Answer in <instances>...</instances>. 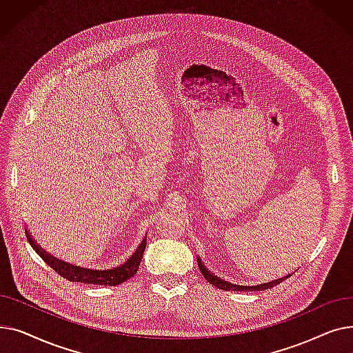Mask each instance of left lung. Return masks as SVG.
Returning <instances> with one entry per match:
<instances>
[{
    "label": "left lung",
    "instance_id": "left-lung-1",
    "mask_svg": "<svg viewBox=\"0 0 353 353\" xmlns=\"http://www.w3.org/2000/svg\"><path fill=\"white\" fill-rule=\"evenodd\" d=\"M197 265H199V269H200L201 274L205 276V279H206L209 283H212L213 286H216V288H219V289H221V290H233V292H254V290H266V289H270V288H273V286H276V285H279L281 282L286 281L288 277L290 276V274H288V276L282 277V279L272 281V282H269V283L257 285V286H240V285L229 283V282H226V281H221V279H219V277L213 276V274H212V273L205 268V265L201 263L200 259H197Z\"/></svg>",
    "mask_w": 353,
    "mask_h": 353
}]
</instances>
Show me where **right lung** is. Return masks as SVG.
<instances>
[{
	"label": "right lung",
	"mask_w": 353,
	"mask_h": 353,
	"mask_svg": "<svg viewBox=\"0 0 353 353\" xmlns=\"http://www.w3.org/2000/svg\"><path fill=\"white\" fill-rule=\"evenodd\" d=\"M26 236H27V240L30 242L31 248L37 252V254H39L50 268H52L60 276H63L64 279H67L70 282L88 283V285L90 283L91 285H104V286H107V285L116 286V285H120V283L128 281L130 277H133L139 270L140 262L143 259V253L145 249V243H147V236H144L141 243L139 245L136 252L132 254V257H130L124 265H121L119 268H114L111 270H90V269L71 266L65 262L59 261L57 257L48 254L39 245H35L34 239H31V234L27 232V229H26Z\"/></svg>",
	"instance_id": "add662e5"
}]
</instances>
